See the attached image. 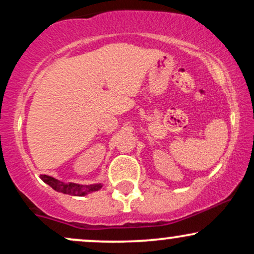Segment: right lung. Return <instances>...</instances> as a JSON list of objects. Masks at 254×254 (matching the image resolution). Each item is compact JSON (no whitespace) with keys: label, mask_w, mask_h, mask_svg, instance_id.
<instances>
[{"label":"right lung","mask_w":254,"mask_h":254,"mask_svg":"<svg viewBox=\"0 0 254 254\" xmlns=\"http://www.w3.org/2000/svg\"><path fill=\"white\" fill-rule=\"evenodd\" d=\"M40 178H42L44 183L50 185L54 190L62 192V193L71 194V196H83L87 192L98 191L101 188L100 184H97V185H77V184L74 183L60 182V180L49 176H40Z\"/></svg>","instance_id":"1"}]
</instances>
